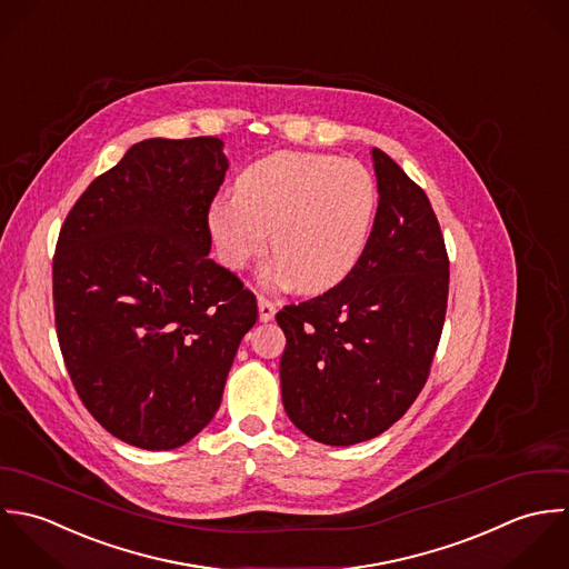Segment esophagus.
<instances>
[{
	"instance_id": "34e87169",
	"label": "esophagus",
	"mask_w": 569,
	"mask_h": 569,
	"mask_svg": "<svg viewBox=\"0 0 569 569\" xmlns=\"http://www.w3.org/2000/svg\"><path fill=\"white\" fill-rule=\"evenodd\" d=\"M257 306H259V319H261L263 323H268V321H272V319H274L277 306H274L272 301H268V299L259 297V299H257Z\"/></svg>"
}]
</instances>
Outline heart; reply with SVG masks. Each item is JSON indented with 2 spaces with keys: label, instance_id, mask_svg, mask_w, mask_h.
<instances>
[{
  "label": "heart",
  "instance_id": "obj_1",
  "mask_svg": "<svg viewBox=\"0 0 569 569\" xmlns=\"http://www.w3.org/2000/svg\"><path fill=\"white\" fill-rule=\"evenodd\" d=\"M378 209L376 180L356 160L330 153L277 151L248 164L234 198L220 196L207 213L220 261L241 270L270 250L266 277L306 295L339 286L356 268Z\"/></svg>",
  "mask_w": 569,
  "mask_h": 569
}]
</instances>
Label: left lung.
<instances>
[{"mask_svg":"<svg viewBox=\"0 0 569 569\" xmlns=\"http://www.w3.org/2000/svg\"><path fill=\"white\" fill-rule=\"evenodd\" d=\"M378 211L356 268L277 323L281 400L308 438L351 447L385 433L422 391L440 342L449 257L427 193L371 149Z\"/></svg>","mask_w":569,"mask_h":569,"instance_id":"left-lung-1","label":"left lung"}]
</instances>
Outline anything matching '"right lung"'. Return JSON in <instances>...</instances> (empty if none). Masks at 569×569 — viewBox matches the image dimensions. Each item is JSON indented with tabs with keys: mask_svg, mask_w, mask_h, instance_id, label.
Segmentation results:
<instances>
[{
	"mask_svg": "<svg viewBox=\"0 0 569 569\" xmlns=\"http://www.w3.org/2000/svg\"><path fill=\"white\" fill-rule=\"evenodd\" d=\"M213 136L133 144L68 213L54 321L79 398L114 438L171 451L222 402L257 299L213 259L209 207L227 176Z\"/></svg>",
	"mask_w": 569,
	"mask_h": 569,
	"instance_id": "add662e5",
	"label": "right lung"
}]
</instances>
